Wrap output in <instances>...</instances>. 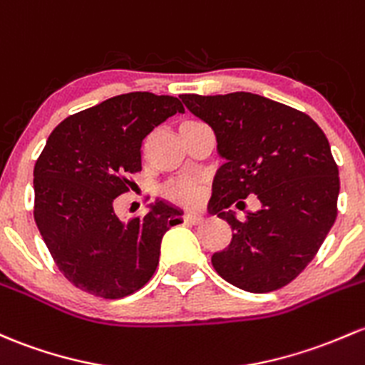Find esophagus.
I'll list each match as a JSON object with an SVG mask.
<instances>
[{
    "instance_id": "1",
    "label": "esophagus",
    "mask_w": 365,
    "mask_h": 365,
    "mask_svg": "<svg viewBox=\"0 0 365 365\" xmlns=\"http://www.w3.org/2000/svg\"><path fill=\"white\" fill-rule=\"evenodd\" d=\"M202 220H205V217H202V215H199V213L183 215V222H185V224H189V225H197V224H201Z\"/></svg>"
}]
</instances>
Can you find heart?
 Wrapping results in <instances>:
<instances>
[{
    "label": "heart",
    "instance_id": "1",
    "mask_svg": "<svg viewBox=\"0 0 365 365\" xmlns=\"http://www.w3.org/2000/svg\"><path fill=\"white\" fill-rule=\"evenodd\" d=\"M202 125H205L202 122L194 120V118H187V120L180 122L178 133L182 136V140H185L189 134L197 131ZM163 195L168 201L176 202V205L194 206L201 201L202 187L197 182H192V180H175V182L166 183L163 187Z\"/></svg>",
    "mask_w": 365,
    "mask_h": 365
}]
</instances>
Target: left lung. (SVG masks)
Wrapping results in <instances>:
<instances>
[{
  "mask_svg": "<svg viewBox=\"0 0 365 365\" xmlns=\"http://www.w3.org/2000/svg\"><path fill=\"white\" fill-rule=\"evenodd\" d=\"M180 98L213 129L225 159L210 212L231 225L232 240L213 253L215 271L247 292L282 289L312 262L337 217L329 140L309 115L252 92ZM253 193L263 208L237 221L228 208Z\"/></svg>",
  "mask_w": 365,
  "mask_h": 365,
  "instance_id": "8db88e82",
  "label": "left lung"
}]
</instances>
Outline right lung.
Wrapping results in <instances>:
<instances>
[{
  "instance_id": "1",
  "label": "right lung",
  "mask_w": 365,
  "mask_h": 365,
  "mask_svg": "<svg viewBox=\"0 0 365 365\" xmlns=\"http://www.w3.org/2000/svg\"><path fill=\"white\" fill-rule=\"evenodd\" d=\"M185 108L152 92L115 96L64 118L34 164V222L59 271L103 299L140 290L157 269L160 241L182 212L166 202L122 222L113 202L141 171V145Z\"/></svg>"
}]
</instances>
